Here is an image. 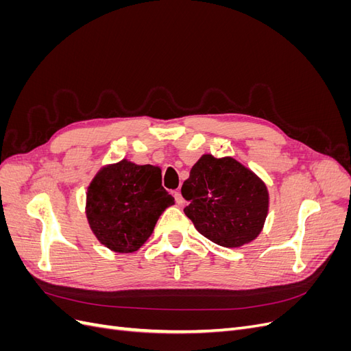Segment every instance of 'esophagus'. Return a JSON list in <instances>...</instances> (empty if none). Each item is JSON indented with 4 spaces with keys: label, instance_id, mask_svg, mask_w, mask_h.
I'll return each mask as SVG.
<instances>
[{
    "label": "esophagus",
    "instance_id": "34e87169",
    "mask_svg": "<svg viewBox=\"0 0 351 351\" xmlns=\"http://www.w3.org/2000/svg\"><path fill=\"white\" fill-rule=\"evenodd\" d=\"M173 195H174V199H176V202H177V205H183V196H182V193L178 192V190H176V192H173Z\"/></svg>",
    "mask_w": 351,
    "mask_h": 351
}]
</instances>
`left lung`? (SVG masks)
<instances>
[{
    "mask_svg": "<svg viewBox=\"0 0 351 351\" xmlns=\"http://www.w3.org/2000/svg\"><path fill=\"white\" fill-rule=\"evenodd\" d=\"M182 195L195 228L222 247H240L256 239L269 209L267 184L231 156L202 155Z\"/></svg>",
    "mask_w": 351,
    "mask_h": 351,
    "instance_id": "left-lung-1",
    "label": "left lung"
}]
</instances>
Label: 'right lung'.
I'll list each match as a JSON object with an SVG mask.
<instances>
[{"label":"right lung","instance_id":"obj_1","mask_svg":"<svg viewBox=\"0 0 351 351\" xmlns=\"http://www.w3.org/2000/svg\"><path fill=\"white\" fill-rule=\"evenodd\" d=\"M174 205L162 187L161 168L129 159L102 167L86 193V218L101 244L117 253L139 250L158 218Z\"/></svg>","mask_w":351,"mask_h":351}]
</instances>
